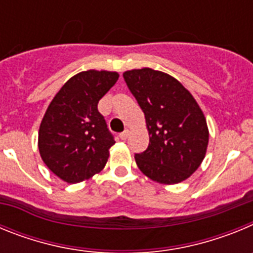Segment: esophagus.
Masks as SVG:
<instances>
[{
	"instance_id": "1",
	"label": "esophagus",
	"mask_w": 253,
	"mask_h": 253,
	"mask_svg": "<svg viewBox=\"0 0 253 253\" xmlns=\"http://www.w3.org/2000/svg\"><path fill=\"white\" fill-rule=\"evenodd\" d=\"M128 137H129V130H128V129H126V130L123 131V133L119 134V138H120V139H122V140H125Z\"/></svg>"
}]
</instances>
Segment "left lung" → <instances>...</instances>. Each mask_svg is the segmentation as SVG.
<instances>
[{"mask_svg": "<svg viewBox=\"0 0 253 253\" xmlns=\"http://www.w3.org/2000/svg\"><path fill=\"white\" fill-rule=\"evenodd\" d=\"M146 116L148 148L135 153L140 171L160 184H178L202 165L209 130L193 95L172 76L151 68L123 75Z\"/></svg>", "mask_w": 253, "mask_h": 253, "instance_id": "left-lung-1", "label": "left lung"}]
</instances>
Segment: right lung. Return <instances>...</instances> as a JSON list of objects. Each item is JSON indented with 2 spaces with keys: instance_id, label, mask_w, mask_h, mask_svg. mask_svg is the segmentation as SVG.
I'll list each match as a JSON object with an SVG mask.
<instances>
[{
  "instance_id": "1",
  "label": "right lung",
  "mask_w": 253,
  "mask_h": 253,
  "mask_svg": "<svg viewBox=\"0 0 253 253\" xmlns=\"http://www.w3.org/2000/svg\"><path fill=\"white\" fill-rule=\"evenodd\" d=\"M118 78V73L107 71L77 73L46 109L39 129L40 156L48 169L68 184L92 177L106 165L115 140L97 104Z\"/></svg>"
}]
</instances>
